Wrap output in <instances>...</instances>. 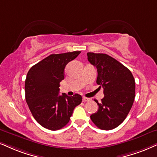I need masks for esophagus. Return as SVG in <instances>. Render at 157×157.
<instances>
[{"mask_svg": "<svg viewBox=\"0 0 157 157\" xmlns=\"http://www.w3.org/2000/svg\"><path fill=\"white\" fill-rule=\"evenodd\" d=\"M90 99L88 98H86V97H83L82 98V101L83 102H86V101H89Z\"/></svg>", "mask_w": 157, "mask_h": 157, "instance_id": "34e87169", "label": "esophagus"}]
</instances>
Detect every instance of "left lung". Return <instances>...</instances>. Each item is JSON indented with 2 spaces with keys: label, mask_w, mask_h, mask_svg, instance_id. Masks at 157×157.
Listing matches in <instances>:
<instances>
[{
  "label": "left lung",
  "mask_w": 157,
  "mask_h": 157,
  "mask_svg": "<svg viewBox=\"0 0 157 157\" xmlns=\"http://www.w3.org/2000/svg\"><path fill=\"white\" fill-rule=\"evenodd\" d=\"M88 60L96 67V82L104 89V98L90 119L98 128L109 130L125 120L133 104L136 84L132 74L124 65L105 53H87Z\"/></svg>",
  "instance_id": "left-lung-1"
}]
</instances>
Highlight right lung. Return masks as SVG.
I'll return each instance as SVG.
<instances>
[{
    "mask_svg": "<svg viewBox=\"0 0 157 157\" xmlns=\"http://www.w3.org/2000/svg\"><path fill=\"white\" fill-rule=\"evenodd\" d=\"M81 51L51 54L33 66L25 80V99L33 117L43 128L56 130L69 122L74 109L82 96L59 93L64 69Z\"/></svg>",
    "mask_w": 157,
    "mask_h": 157,
    "instance_id": "1",
    "label": "right lung"
}]
</instances>
